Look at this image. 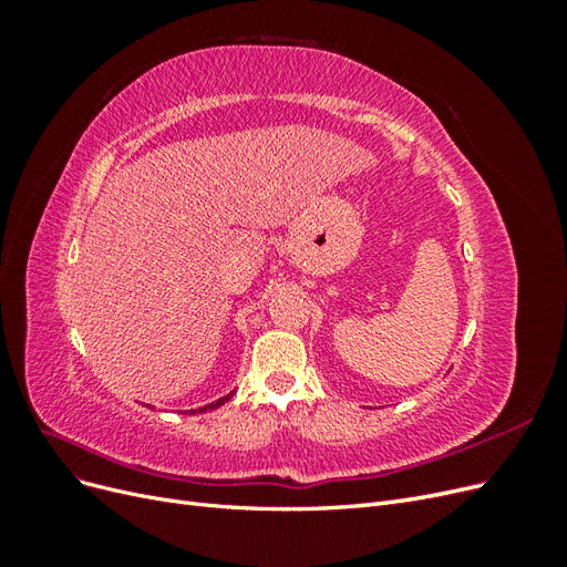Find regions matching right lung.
I'll return each instance as SVG.
<instances>
[{"instance_id": "obj_1", "label": "right lung", "mask_w": 567, "mask_h": 567, "mask_svg": "<svg viewBox=\"0 0 567 567\" xmlns=\"http://www.w3.org/2000/svg\"><path fill=\"white\" fill-rule=\"evenodd\" d=\"M231 394H234V392L225 394V398H219V400H217V402H213V404H205V406H200V409H192V414H203V411H213V409L221 406L225 402H229V400H231Z\"/></svg>"}]
</instances>
